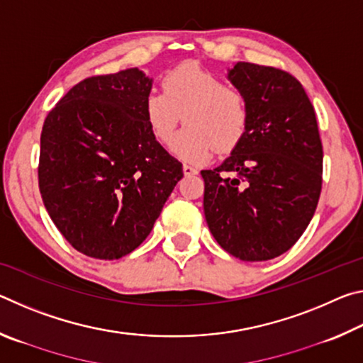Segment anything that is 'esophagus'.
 <instances>
[{
    "label": "esophagus",
    "instance_id": "obj_1",
    "mask_svg": "<svg viewBox=\"0 0 363 363\" xmlns=\"http://www.w3.org/2000/svg\"><path fill=\"white\" fill-rule=\"evenodd\" d=\"M182 171H184V174H186V176L199 174V169L194 168L192 164H187V163H184V164H182Z\"/></svg>",
    "mask_w": 363,
    "mask_h": 363
}]
</instances>
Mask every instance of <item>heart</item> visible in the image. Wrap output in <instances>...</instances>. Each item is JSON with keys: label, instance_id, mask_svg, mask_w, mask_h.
<instances>
[{"label": "heart", "instance_id": "1", "mask_svg": "<svg viewBox=\"0 0 363 363\" xmlns=\"http://www.w3.org/2000/svg\"><path fill=\"white\" fill-rule=\"evenodd\" d=\"M147 125L158 143L168 144L181 120L186 128L173 140V152L186 162L201 163L214 150L232 152L242 143L250 123L247 96L224 84L216 73L186 62L164 73L162 91L144 101Z\"/></svg>", "mask_w": 363, "mask_h": 363}]
</instances>
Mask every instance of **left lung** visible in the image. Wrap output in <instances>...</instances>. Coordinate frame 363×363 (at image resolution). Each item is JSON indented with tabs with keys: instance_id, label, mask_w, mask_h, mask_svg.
I'll return each mask as SVG.
<instances>
[{
	"instance_id": "8db88e82",
	"label": "left lung",
	"mask_w": 363,
	"mask_h": 363,
	"mask_svg": "<svg viewBox=\"0 0 363 363\" xmlns=\"http://www.w3.org/2000/svg\"><path fill=\"white\" fill-rule=\"evenodd\" d=\"M229 78L247 96L250 123L232 155L201 171L205 218L227 253L274 259L299 240L320 196L315 112L303 84L285 70L238 62Z\"/></svg>"
}]
</instances>
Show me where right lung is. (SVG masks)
Instances as JSON below:
<instances>
[{
	"label": "right lung",
	"mask_w": 363,
	"mask_h": 363,
	"mask_svg": "<svg viewBox=\"0 0 363 363\" xmlns=\"http://www.w3.org/2000/svg\"><path fill=\"white\" fill-rule=\"evenodd\" d=\"M150 89L138 69L84 78L43 125V203L65 240L89 257L136 250L184 176L145 121Z\"/></svg>",
	"instance_id": "right-lung-1"
}]
</instances>
